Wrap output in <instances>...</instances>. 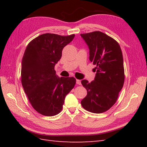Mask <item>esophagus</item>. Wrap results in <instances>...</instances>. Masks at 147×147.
<instances>
[{"label":"esophagus","mask_w":147,"mask_h":147,"mask_svg":"<svg viewBox=\"0 0 147 147\" xmlns=\"http://www.w3.org/2000/svg\"><path fill=\"white\" fill-rule=\"evenodd\" d=\"M76 84H78V85H81V81L80 80H76Z\"/></svg>","instance_id":"34e87169"}]
</instances>
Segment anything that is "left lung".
Listing matches in <instances>:
<instances>
[{
	"instance_id": "1",
	"label": "left lung",
	"mask_w": 147,
	"mask_h": 147,
	"mask_svg": "<svg viewBox=\"0 0 147 147\" xmlns=\"http://www.w3.org/2000/svg\"><path fill=\"white\" fill-rule=\"evenodd\" d=\"M90 50V61L96 65L95 79L83 80L87 95L81 104L89 112L99 114L108 111L117 101L124 82L123 54L116 40L101 32L81 34Z\"/></svg>"
}]
</instances>
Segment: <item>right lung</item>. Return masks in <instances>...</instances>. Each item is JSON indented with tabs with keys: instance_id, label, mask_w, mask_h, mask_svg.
<instances>
[{
	"instance_id": "obj_1",
	"label": "right lung",
	"mask_w": 147,
	"mask_h": 147,
	"mask_svg": "<svg viewBox=\"0 0 147 147\" xmlns=\"http://www.w3.org/2000/svg\"><path fill=\"white\" fill-rule=\"evenodd\" d=\"M75 35L45 33L28 44L21 63V83L33 109L46 116L62 111L64 99L76 84L74 77L59 78L55 65Z\"/></svg>"
}]
</instances>
